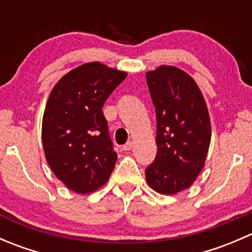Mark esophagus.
<instances>
[{
  "instance_id": "obj_1",
  "label": "esophagus",
  "mask_w": 252,
  "mask_h": 252,
  "mask_svg": "<svg viewBox=\"0 0 252 252\" xmlns=\"http://www.w3.org/2000/svg\"><path fill=\"white\" fill-rule=\"evenodd\" d=\"M133 146H134L133 141H129V142H126V145H124V146H123V150H126V151H129V150L133 149Z\"/></svg>"
}]
</instances>
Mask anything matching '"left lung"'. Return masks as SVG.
<instances>
[{"label":"left lung","instance_id":"1","mask_svg":"<svg viewBox=\"0 0 252 252\" xmlns=\"http://www.w3.org/2000/svg\"><path fill=\"white\" fill-rule=\"evenodd\" d=\"M157 118V155L145 171L151 189L175 195L191 187L205 167L211 142L207 105L195 80L174 65L146 73Z\"/></svg>","mask_w":252,"mask_h":252}]
</instances>
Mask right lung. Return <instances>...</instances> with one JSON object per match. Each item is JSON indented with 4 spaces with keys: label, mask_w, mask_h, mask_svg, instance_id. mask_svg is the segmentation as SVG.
Here are the masks:
<instances>
[{
    "label": "right lung",
    "mask_w": 252,
    "mask_h": 252,
    "mask_svg": "<svg viewBox=\"0 0 252 252\" xmlns=\"http://www.w3.org/2000/svg\"><path fill=\"white\" fill-rule=\"evenodd\" d=\"M128 73L89 62L63 75L51 90L42 117V146L56 177L77 194L107 183L117 154L102 107Z\"/></svg>",
    "instance_id": "1"
}]
</instances>
